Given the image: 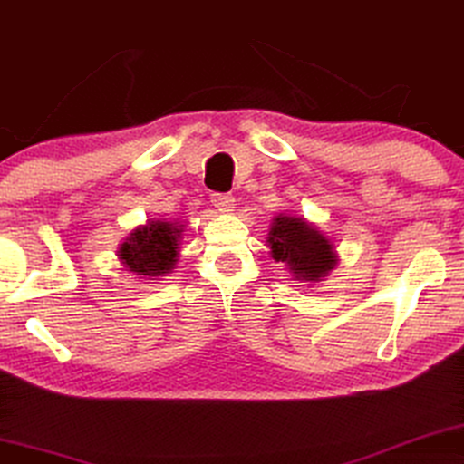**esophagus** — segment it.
<instances>
[{"label": "esophagus", "instance_id": "obj_1", "mask_svg": "<svg viewBox=\"0 0 464 464\" xmlns=\"http://www.w3.org/2000/svg\"><path fill=\"white\" fill-rule=\"evenodd\" d=\"M209 199H212L214 208H218L220 212H231V209L236 208V197L228 193H212Z\"/></svg>", "mask_w": 464, "mask_h": 464}]
</instances>
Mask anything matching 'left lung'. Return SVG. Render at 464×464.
Instances as JSON below:
<instances>
[{
  "label": "left lung",
  "instance_id": "obj_1",
  "mask_svg": "<svg viewBox=\"0 0 464 464\" xmlns=\"http://www.w3.org/2000/svg\"><path fill=\"white\" fill-rule=\"evenodd\" d=\"M267 242L271 246V256L286 265L296 280L318 282L337 263L333 244L304 218L277 216L271 225Z\"/></svg>",
  "mask_w": 464,
  "mask_h": 464
}]
</instances>
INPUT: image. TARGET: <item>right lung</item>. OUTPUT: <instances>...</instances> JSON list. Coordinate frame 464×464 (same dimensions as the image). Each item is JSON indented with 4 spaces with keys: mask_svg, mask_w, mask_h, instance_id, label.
I'll return each mask as SVG.
<instances>
[{
    "mask_svg": "<svg viewBox=\"0 0 464 464\" xmlns=\"http://www.w3.org/2000/svg\"><path fill=\"white\" fill-rule=\"evenodd\" d=\"M180 228L169 222L152 220L146 227L135 228L121 246V261L135 276H163L174 269L178 256Z\"/></svg>",
    "mask_w": 464,
    "mask_h": 464,
    "instance_id": "obj_1",
    "label": "right lung"
}]
</instances>
